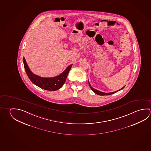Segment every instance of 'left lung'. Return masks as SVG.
<instances>
[{"label":"left lung","instance_id":"left-lung-1","mask_svg":"<svg viewBox=\"0 0 151 151\" xmlns=\"http://www.w3.org/2000/svg\"><path fill=\"white\" fill-rule=\"evenodd\" d=\"M88 84H89V85H90V87H91V88L92 89L93 91L94 92L96 93V94H98V95H111V94H114V93H115L117 92L118 91H119L120 90H122V88H124V87H122V89H120V90H118V91H115V92H111V93H103L102 92H100V91H98V90H95L94 88H93L91 86V84H90V83H89V81H88Z\"/></svg>","mask_w":151,"mask_h":151}]
</instances>
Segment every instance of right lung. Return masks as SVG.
<instances>
[{
  "mask_svg": "<svg viewBox=\"0 0 151 151\" xmlns=\"http://www.w3.org/2000/svg\"><path fill=\"white\" fill-rule=\"evenodd\" d=\"M23 63L26 73L31 81L40 88L50 91H57L63 86L73 65V64L70 65L62 74L58 76L53 78H42L33 74L31 72L24 58H23Z\"/></svg>",
  "mask_w": 151,
  "mask_h": 151,
  "instance_id": "right-lung-1",
  "label": "right lung"
}]
</instances>
